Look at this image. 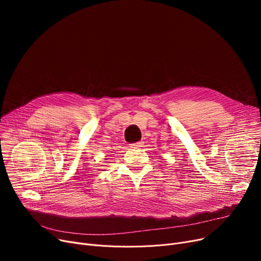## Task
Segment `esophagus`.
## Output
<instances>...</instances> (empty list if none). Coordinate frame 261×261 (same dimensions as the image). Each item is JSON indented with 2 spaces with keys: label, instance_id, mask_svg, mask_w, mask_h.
I'll return each instance as SVG.
<instances>
[{
  "label": "esophagus",
  "instance_id": "34e87169",
  "mask_svg": "<svg viewBox=\"0 0 261 261\" xmlns=\"http://www.w3.org/2000/svg\"><path fill=\"white\" fill-rule=\"evenodd\" d=\"M130 149H139L140 147H142V143H134V144H130L129 145Z\"/></svg>",
  "mask_w": 261,
  "mask_h": 261
}]
</instances>
